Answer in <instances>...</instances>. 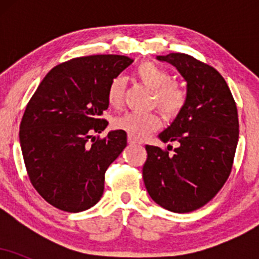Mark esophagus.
Listing matches in <instances>:
<instances>
[{
  "mask_svg": "<svg viewBox=\"0 0 259 259\" xmlns=\"http://www.w3.org/2000/svg\"><path fill=\"white\" fill-rule=\"evenodd\" d=\"M127 142H129L130 145H140V144H141V142L138 141V140L133 139L132 136H127Z\"/></svg>",
  "mask_w": 259,
  "mask_h": 259,
  "instance_id": "1",
  "label": "esophagus"
}]
</instances>
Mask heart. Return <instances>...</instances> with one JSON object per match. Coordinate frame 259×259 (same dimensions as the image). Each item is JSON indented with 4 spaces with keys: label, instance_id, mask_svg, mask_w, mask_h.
Masks as SVG:
<instances>
[{
    "label": "heart",
    "instance_id": "heart-1",
    "mask_svg": "<svg viewBox=\"0 0 259 259\" xmlns=\"http://www.w3.org/2000/svg\"><path fill=\"white\" fill-rule=\"evenodd\" d=\"M135 76L150 90H152L151 106L156 107L165 119L171 120L185 108L187 99L186 88L181 82L170 80L164 68L152 62H144L135 69ZM125 81L121 76H115L109 82L107 89V101L109 106L120 107L123 102ZM114 129L126 133L135 140H142L156 132L160 126V118L156 113L139 114V113H125L115 118L113 121Z\"/></svg>",
    "mask_w": 259,
    "mask_h": 259
}]
</instances>
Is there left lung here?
I'll list each match as a JSON object with an SVG mask.
<instances>
[{
    "label": "left lung",
    "instance_id": "obj_1",
    "mask_svg": "<svg viewBox=\"0 0 259 259\" xmlns=\"http://www.w3.org/2000/svg\"><path fill=\"white\" fill-rule=\"evenodd\" d=\"M177 67L187 82V103L165 132L163 142H179L174 153L146 146L145 186L160 207L189 213L221 191L234 164L239 118L230 89L218 70L185 53L158 56Z\"/></svg>",
    "mask_w": 259,
    "mask_h": 259
}]
</instances>
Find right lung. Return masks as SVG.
I'll return each instance as SVG.
<instances>
[{"label":"right lung","instance_id":"right-lung-1","mask_svg":"<svg viewBox=\"0 0 259 259\" xmlns=\"http://www.w3.org/2000/svg\"><path fill=\"white\" fill-rule=\"evenodd\" d=\"M133 63L118 55L76 57L56 65L40 82L20 121L26 173L45 201L64 212L94 207L105 174L126 146V133L100 134L108 124L107 89Z\"/></svg>","mask_w":259,"mask_h":259}]
</instances>
